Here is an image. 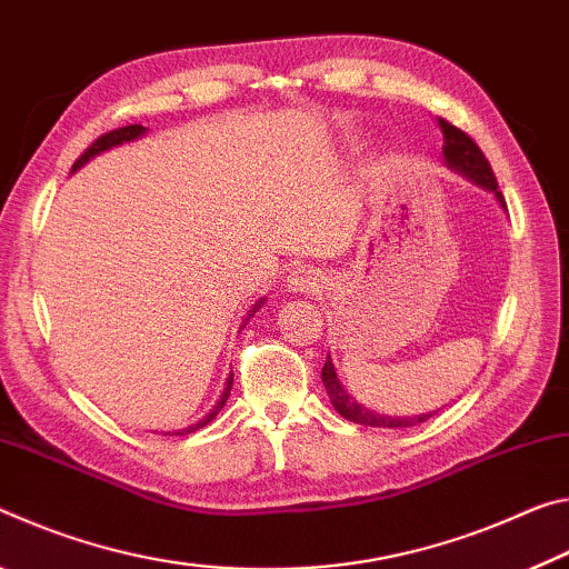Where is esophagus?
I'll return each instance as SVG.
<instances>
[{"label": "esophagus", "mask_w": 569, "mask_h": 569, "mask_svg": "<svg viewBox=\"0 0 569 569\" xmlns=\"http://www.w3.org/2000/svg\"><path fill=\"white\" fill-rule=\"evenodd\" d=\"M322 277L315 269H297L290 274V290L295 292H318Z\"/></svg>", "instance_id": "esophagus-1"}]
</instances>
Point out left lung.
<instances>
[{"label":"left lung","mask_w":569,"mask_h":569,"mask_svg":"<svg viewBox=\"0 0 569 569\" xmlns=\"http://www.w3.org/2000/svg\"><path fill=\"white\" fill-rule=\"evenodd\" d=\"M439 126L443 130V158H446V163H449L451 169L461 171L463 176H469L471 181L481 183L483 189L495 191L497 199L501 201V207H507L505 197H501V191H497V176H495V171H491L487 156L481 153V148L477 146V141H473L467 130L456 128L453 123H449V120L439 118ZM322 383H325V390H328V396L332 400L335 411H338L342 418H348V421H352V423L376 426V428H406V426L423 423L433 416V413H423V416H416V418H390V416L372 413V411H368V408L358 406L356 400H352L346 393V388L340 386L338 372H335V368H332L330 356L322 366Z\"/></svg>","instance_id":"obj_1"}]
</instances>
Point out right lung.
<instances>
[{
    "label": "right lung",
    "mask_w": 569,
    "mask_h": 569,
    "mask_svg": "<svg viewBox=\"0 0 569 569\" xmlns=\"http://www.w3.org/2000/svg\"><path fill=\"white\" fill-rule=\"evenodd\" d=\"M146 133V128L143 126H138V123H133V126H123V128H116V130H110V133H102L100 138H96V141H92L88 148H86V153H82L78 161L72 163V171H78L80 166H86L92 156H98V153H102V151H108V148H113V146H120V143H126V141H136L138 136H143ZM259 307L262 305H254L251 307V312H257ZM231 383H234V372H229V378H227V388H223V393H221V398H219V403L211 408L209 411V416H203L199 423H193V426H189V428H183V431H179V433H193V431H199V428H203L207 423H211L213 418H217V413L221 411L223 408V403H227V398H229V393H231Z\"/></svg>",
    "instance_id": "add662e5"
}]
</instances>
